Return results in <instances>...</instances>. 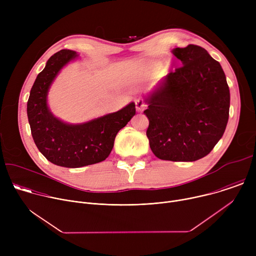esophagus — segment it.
Masks as SVG:
<instances>
[{"mask_svg":"<svg viewBox=\"0 0 256 256\" xmlns=\"http://www.w3.org/2000/svg\"><path fill=\"white\" fill-rule=\"evenodd\" d=\"M134 104H136V112H144V109H146V107H147V104H146L144 101L142 99H140V98H136L134 100Z\"/></svg>","mask_w":256,"mask_h":256,"instance_id":"1","label":"esophagus"}]
</instances>
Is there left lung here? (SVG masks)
Returning a JSON list of instances; mask_svg holds the SVG:
<instances>
[{
	"mask_svg": "<svg viewBox=\"0 0 256 256\" xmlns=\"http://www.w3.org/2000/svg\"><path fill=\"white\" fill-rule=\"evenodd\" d=\"M182 66L165 78L146 102L147 136L154 155L168 161L206 156L225 132L230 91L220 62L198 46L176 48Z\"/></svg>",
	"mask_w": 256,
	"mask_h": 256,
	"instance_id": "obj_1",
	"label": "left lung"
}]
</instances>
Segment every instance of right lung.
<instances>
[{"label": "right lung", "mask_w": 256, "mask_h": 256, "mask_svg": "<svg viewBox=\"0 0 256 256\" xmlns=\"http://www.w3.org/2000/svg\"><path fill=\"white\" fill-rule=\"evenodd\" d=\"M76 52L62 50L50 58L36 78L27 102V116L36 147L52 163L78 168L104 161L110 154L118 132L136 114L132 102L122 110L82 124H66L56 118L46 104L50 86L60 70Z\"/></svg>", "instance_id": "1"}]
</instances>
